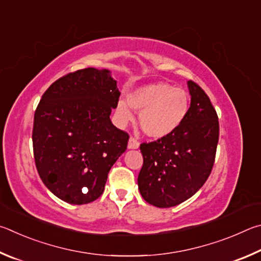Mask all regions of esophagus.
<instances>
[{"mask_svg": "<svg viewBox=\"0 0 261 261\" xmlns=\"http://www.w3.org/2000/svg\"><path fill=\"white\" fill-rule=\"evenodd\" d=\"M139 147H140V143L136 139L130 138L129 141H128V149H139Z\"/></svg>", "mask_w": 261, "mask_h": 261, "instance_id": "1", "label": "esophagus"}]
</instances>
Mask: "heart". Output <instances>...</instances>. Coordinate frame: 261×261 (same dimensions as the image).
Instances as JSON below:
<instances>
[{
    "label": "heart",
    "mask_w": 261,
    "mask_h": 261,
    "mask_svg": "<svg viewBox=\"0 0 261 261\" xmlns=\"http://www.w3.org/2000/svg\"><path fill=\"white\" fill-rule=\"evenodd\" d=\"M189 95L184 88L167 82H153L139 87L128 94L127 102L116 105L117 120L121 126L133 120V112H140L141 129L152 139H163L179 128L188 114Z\"/></svg>",
    "instance_id": "heart-1"
}]
</instances>
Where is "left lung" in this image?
<instances>
[{"label": "left lung", "instance_id": "obj_1", "mask_svg": "<svg viewBox=\"0 0 261 261\" xmlns=\"http://www.w3.org/2000/svg\"><path fill=\"white\" fill-rule=\"evenodd\" d=\"M188 114L174 133L141 144L143 166L138 186L143 199L156 207L184 203L202 188L212 171L219 141V121L208 96L188 81Z\"/></svg>", "mask_w": 261, "mask_h": 261}]
</instances>
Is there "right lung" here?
<instances>
[{"mask_svg":"<svg viewBox=\"0 0 261 261\" xmlns=\"http://www.w3.org/2000/svg\"><path fill=\"white\" fill-rule=\"evenodd\" d=\"M120 91L107 68H84L61 77L36 108L33 150L45 187L68 204L94 202L126 151L128 136L110 114Z\"/></svg>","mask_w":261,"mask_h":261,"instance_id":"add662e5","label":"right lung"}]
</instances>
